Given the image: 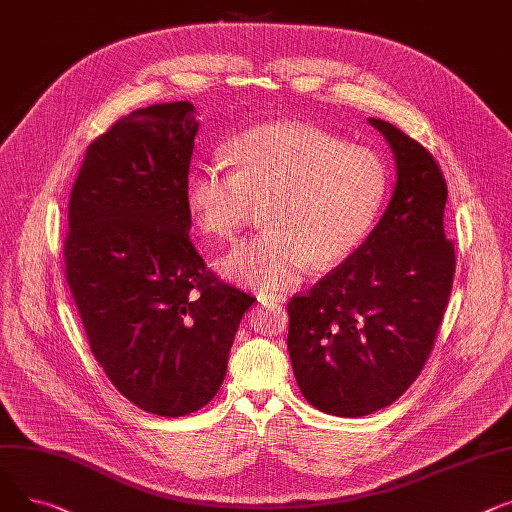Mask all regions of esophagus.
Segmentation results:
<instances>
[{
    "instance_id": "obj_1",
    "label": "esophagus",
    "mask_w": 512,
    "mask_h": 512,
    "mask_svg": "<svg viewBox=\"0 0 512 512\" xmlns=\"http://www.w3.org/2000/svg\"><path fill=\"white\" fill-rule=\"evenodd\" d=\"M258 299H262L264 302H270V304H285V295L283 293H260Z\"/></svg>"
}]
</instances>
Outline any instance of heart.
Here are the masks:
<instances>
[{"label": "heart", "instance_id": "b5f03b06", "mask_svg": "<svg viewBox=\"0 0 512 512\" xmlns=\"http://www.w3.org/2000/svg\"><path fill=\"white\" fill-rule=\"evenodd\" d=\"M225 161L196 167L186 202L196 227L231 242L266 206L268 231L219 260L246 287L283 289L308 266L333 268L366 242L388 194V173L370 148L347 146L312 126L277 122L229 140Z\"/></svg>", "mask_w": 512, "mask_h": 512}]
</instances>
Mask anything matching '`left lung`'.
<instances>
[{"mask_svg":"<svg viewBox=\"0 0 512 512\" xmlns=\"http://www.w3.org/2000/svg\"><path fill=\"white\" fill-rule=\"evenodd\" d=\"M397 184L382 219L333 273L287 306L299 390L316 409L362 417L397 401L424 370L455 277L444 235V175L428 150L382 119Z\"/></svg>","mask_w":512,"mask_h":512,"instance_id":"obj_1","label":"left lung"}]
</instances>
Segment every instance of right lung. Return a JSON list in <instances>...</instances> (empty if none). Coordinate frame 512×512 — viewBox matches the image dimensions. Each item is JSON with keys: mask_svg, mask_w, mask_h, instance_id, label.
<instances>
[{"mask_svg": "<svg viewBox=\"0 0 512 512\" xmlns=\"http://www.w3.org/2000/svg\"><path fill=\"white\" fill-rule=\"evenodd\" d=\"M188 101L136 109L90 142L70 194L66 281L90 351L130 403L182 417L213 399L256 297L190 242Z\"/></svg>", "mask_w": 512, "mask_h": 512, "instance_id": "right-lung-1", "label": "right lung"}]
</instances>
